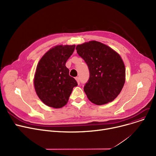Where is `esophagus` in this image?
I'll return each mask as SVG.
<instances>
[{
    "mask_svg": "<svg viewBox=\"0 0 156 156\" xmlns=\"http://www.w3.org/2000/svg\"><path fill=\"white\" fill-rule=\"evenodd\" d=\"M75 79H76V81H77L78 84L80 85V78H79V77H76Z\"/></svg>",
    "mask_w": 156,
    "mask_h": 156,
    "instance_id": "obj_1",
    "label": "esophagus"
}]
</instances>
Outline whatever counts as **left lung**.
Instances as JSON below:
<instances>
[{
    "label": "left lung",
    "mask_w": 156,
    "mask_h": 156,
    "mask_svg": "<svg viewBox=\"0 0 156 156\" xmlns=\"http://www.w3.org/2000/svg\"><path fill=\"white\" fill-rule=\"evenodd\" d=\"M76 49L89 69L90 77L84 87L89 101L97 105L114 101L125 82V66L119 54L95 40L78 45Z\"/></svg>",
    "instance_id": "8db88e82"
}]
</instances>
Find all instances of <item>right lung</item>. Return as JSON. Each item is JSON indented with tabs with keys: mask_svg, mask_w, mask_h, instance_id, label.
<instances>
[{
	"mask_svg": "<svg viewBox=\"0 0 156 156\" xmlns=\"http://www.w3.org/2000/svg\"><path fill=\"white\" fill-rule=\"evenodd\" d=\"M75 48V45H56L47 51L37 64L34 81L35 89L39 99L49 107L64 106L73 88L78 85L66 66Z\"/></svg>",
	"mask_w": 156,
	"mask_h": 156,
	"instance_id": "1",
	"label": "right lung"
}]
</instances>
